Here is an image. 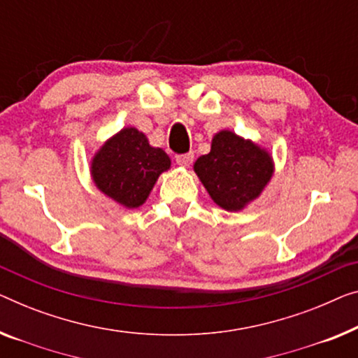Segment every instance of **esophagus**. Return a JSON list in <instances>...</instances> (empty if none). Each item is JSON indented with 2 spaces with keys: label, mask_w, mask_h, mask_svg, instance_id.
I'll return each instance as SVG.
<instances>
[{
  "label": "esophagus",
  "mask_w": 358,
  "mask_h": 358,
  "mask_svg": "<svg viewBox=\"0 0 358 358\" xmlns=\"http://www.w3.org/2000/svg\"><path fill=\"white\" fill-rule=\"evenodd\" d=\"M193 159H194L193 152H186V154H178V156L175 157V161H177V164L181 165V167H188V165L193 162Z\"/></svg>",
  "instance_id": "1"
}]
</instances>
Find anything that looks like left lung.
<instances>
[{
  "label": "left lung",
  "instance_id": "8db88e82",
  "mask_svg": "<svg viewBox=\"0 0 358 358\" xmlns=\"http://www.w3.org/2000/svg\"><path fill=\"white\" fill-rule=\"evenodd\" d=\"M194 172L217 206L238 212L262 193L273 175V159L250 140L222 130L212 138L210 152L194 162Z\"/></svg>",
  "mask_w": 358,
  "mask_h": 358
}]
</instances>
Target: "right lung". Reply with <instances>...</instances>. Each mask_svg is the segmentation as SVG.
Masks as SVG:
<instances>
[{
    "mask_svg": "<svg viewBox=\"0 0 358 358\" xmlns=\"http://www.w3.org/2000/svg\"><path fill=\"white\" fill-rule=\"evenodd\" d=\"M170 169V157L149 145L145 133L127 127L109 138L92 161V177L99 191L127 209L143 206L159 175Z\"/></svg>",
    "mask_w": 358,
    "mask_h": 358,
    "instance_id": "obj_1",
    "label": "right lung"
}]
</instances>
